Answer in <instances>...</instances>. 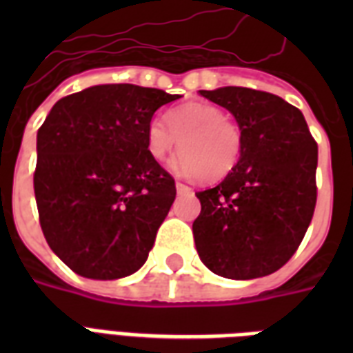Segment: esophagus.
I'll return each mask as SVG.
<instances>
[{
	"instance_id": "34e87169",
	"label": "esophagus",
	"mask_w": 353,
	"mask_h": 353,
	"mask_svg": "<svg viewBox=\"0 0 353 353\" xmlns=\"http://www.w3.org/2000/svg\"><path fill=\"white\" fill-rule=\"evenodd\" d=\"M176 190L177 194H192V188L187 187V185H183V183H176Z\"/></svg>"
}]
</instances>
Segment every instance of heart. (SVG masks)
Returning a JSON list of instances; mask_svg holds the SVG:
<instances>
[{
  "label": "heart",
  "mask_w": 353,
  "mask_h": 353,
  "mask_svg": "<svg viewBox=\"0 0 353 353\" xmlns=\"http://www.w3.org/2000/svg\"><path fill=\"white\" fill-rule=\"evenodd\" d=\"M165 118L166 121L152 119L146 128V150L152 159L163 161L179 144L183 150L170 161L177 176L214 183L231 174L240 159L241 133L221 108L187 102L168 110Z\"/></svg>",
  "instance_id": "b5f03b06"
}]
</instances>
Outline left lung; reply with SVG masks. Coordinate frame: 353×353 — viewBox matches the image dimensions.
Here are the masks:
<instances>
[{"instance_id":"obj_1","label":"left lung","mask_w":353,"mask_h":353,"mask_svg":"<svg viewBox=\"0 0 353 353\" xmlns=\"http://www.w3.org/2000/svg\"><path fill=\"white\" fill-rule=\"evenodd\" d=\"M199 93L229 110L241 133L231 174L196 194L199 258L225 279L274 273L295 254L312 221L317 143L304 115L280 97L234 85Z\"/></svg>"}]
</instances>
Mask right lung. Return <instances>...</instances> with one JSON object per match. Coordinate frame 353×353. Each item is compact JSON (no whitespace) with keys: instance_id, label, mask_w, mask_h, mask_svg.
Segmentation results:
<instances>
[{"instance_id":"add662e5","label":"right lung","mask_w":353,"mask_h":353,"mask_svg":"<svg viewBox=\"0 0 353 353\" xmlns=\"http://www.w3.org/2000/svg\"><path fill=\"white\" fill-rule=\"evenodd\" d=\"M163 90L102 84L63 97L36 137L34 196L52 252L77 274L115 280L143 268L176 183L146 150Z\"/></svg>"}]
</instances>
